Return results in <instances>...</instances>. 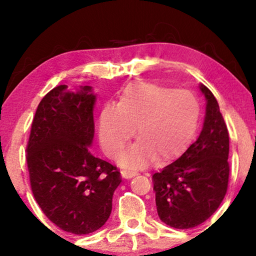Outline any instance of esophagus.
Returning <instances> with one entry per match:
<instances>
[{
  "label": "esophagus",
  "instance_id": "1",
  "mask_svg": "<svg viewBox=\"0 0 256 256\" xmlns=\"http://www.w3.org/2000/svg\"><path fill=\"white\" fill-rule=\"evenodd\" d=\"M120 174H122L123 178L128 180V178H132V177H134V176H136L138 172H131V170H122V172H120Z\"/></svg>",
  "mask_w": 256,
  "mask_h": 256
}]
</instances>
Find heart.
<instances>
[{"mask_svg": "<svg viewBox=\"0 0 256 256\" xmlns=\"http://www.w3.org/2000/svg\"><path fill=\"white\" fill-rule=\"evenodd\" d=\"M200 107L186 90L136 82L124 90L118 105L104 107L99 118V138L110 156L118 154L136 136L140 141L120 156L125 167H144L174 159L183 152L196 132Z\"/></svg>", "mask_w": 256, "mask_h": 256, "instance_id": "b5f03b06", "label": "heart"}]
</instances>
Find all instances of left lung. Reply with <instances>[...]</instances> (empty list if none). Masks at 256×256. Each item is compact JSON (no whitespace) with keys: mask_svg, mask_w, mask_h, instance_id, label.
Returning <instances> with one entry per match:
<instances>
[{"mask_svg":"<svg viewBox=\"0 0 256 256\" xmlns=\"http://www.w3.org/2000/svg\"><path fill=\"white\" fill-rule=\"evenodd\" d=\"M200 90L206 104L198 140L152 175L159 218L176 229L204 222L222 204L228 188V130L214 94L204 84H200Z\"/></svg>","mask_w":256,"mask_h":256,"instance_id":"left-lung-1","label":"left lung"}]
</instances>
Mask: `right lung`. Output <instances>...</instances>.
Returning a JSON list of instances; mask_svg holds the SVG:
<instances>
[{
	"label": "right lung",
	"instance_id": "add662e5",
	"mask_svg": "<svg viewBox=\"0 0 256 256\" xmlns=\"http://www.w3.org/2000/svg\"><path fill=\"white\" fill-rule=\"evenodd\" d=\"M60 84L42 99L32 124L27 164L32 194L52 222L86 235L102 227L120 184L118 168L90 152L96 96Z\"/></svg>",
	"mask_w": 256,
	"mask_h": 256
}]
</instances>
